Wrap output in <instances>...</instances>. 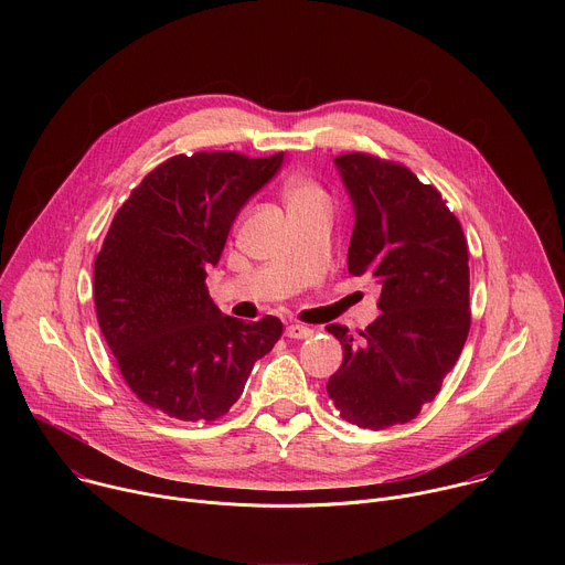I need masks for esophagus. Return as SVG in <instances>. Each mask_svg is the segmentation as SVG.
<instances>
[{"label":"esophagus","instance_id":"1","mask_svg":"<svg viewBox=\"0 0 565 565\" xmlns=\"http://www.w3.org/2000/svg\"><path fill=\"white\" fill-rule=\"evenodd\" d=\"M310 335H312V329H308L303 324H288L286 327V338H290V340H306Z\"/></svg>","mask_w":565,"mask_h":565}]
</instances>
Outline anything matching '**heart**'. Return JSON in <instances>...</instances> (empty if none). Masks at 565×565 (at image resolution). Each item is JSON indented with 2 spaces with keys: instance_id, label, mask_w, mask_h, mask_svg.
I'll use <instances>...</instances> for the list:
<instances>
[{
  "instance_id": "heart-1",
  "label": "heart",
  "mask_w": 565,
  "mask_h": 565,
  "mask_svg": "<svg viewBox=\"0 0 565 565\" xmlns=\"http://www.w3.org/2000/svg\"><path fill=\"white\" fill-rule=\"evenodd\" d=\"M286 203H288V207H303V205L324 203V194H321V190L308 179H292L286 185Z\"/></svg>"
}]
</instances>
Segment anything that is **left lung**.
Returning <instances> with one entry per match:
<instances>
[{
    "label": "left lung",
    "mask_w": 565,
    "mask_h": 565,
    "mask_svg": "<svg viewBox=\"0 0 565 565\" xmlns=\"http://www.w3.org/2000/svg\"><path fill=\"white\" fill-rule=\"evenodd\" d=\"M335 168L355 214L349 273L382 286V315L358 340L327 327L344 349L327 391L349 423L386 429L420 414L465 347L467 244L440 192L412 170L360 151L338 156Z\"/></svg>",
    "instance_id": "obj_1"
}]
</instances>
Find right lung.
<instances>
[{"label":"right lung","mask_w":565,"mask_h":565,"mask_svg":"<svg viewBox=\"0 0 565 565\" xmlns=\"http://www.w3.org/2000/svg\"><path fill=\"white\" fill-rule=\"evenodd\" d=\"M284 166V153H179L116 212L94 266L100 331L129 388L185 423L227 414L259 358L281 338L273 315H223L205 277L234 218Z\"/></svg>","instance_id":"obj_1"}]
</instances>
